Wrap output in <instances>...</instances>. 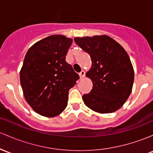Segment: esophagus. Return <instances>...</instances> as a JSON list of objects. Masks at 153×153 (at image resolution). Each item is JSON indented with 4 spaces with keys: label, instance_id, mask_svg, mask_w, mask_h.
I'll return each mask as SVG.
<instances>
[{
    "label": "esophagus",
    "instance_id": "34e87169",
    "mask_svg": "<svg viewBox=\"0 0 153 153\" xmlns=\"http://www.w3.org/2000/svg\"><path fill=\"white\" fill-rule=\"evenodd\" d=\"M85 75V72L83 71V70H82L81 72L79 73V76H80V79H83V77H84Z\"/></svg>",
    "mask_w": 153,
    "mask_h": 153
}]
</instances>
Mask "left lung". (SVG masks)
<instances>
[{
    "label": "left lung",
    "mask_w": 153,
    "mask_h": 153,
    "mask_svg": "<svg viewBox=\"0 0 153 153\" xmlns=\"http://www.w3.org/2000/svg\"><path fill=\"white\" fill-rule=\"evenodd\" d=\"M74 41L92 61L86 75L93 82V88L83 95L85 105L100 113L116 111L128 98L133 86L134 69L128 53L107 36L75 38Z\"/></svg>",
    "instance_id": "1"
}]
</instances>
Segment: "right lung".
Instances as JSON below:
<instances>
[{"mask_svg": "<svg viewBox=\"0 0 153 153\" xmlns=\"http://www.w3.org/2000/svg\"><path fill=\"white\" fill-rule=\"evenodd\" d=\"M72 42L53 35L35 43L25 55L20 83L26 101L43 116H56L65 110L69 90L79 79L65 59Z\"/></svg>", "mask_w": 153, "mask_h": 153, "instance_id": "obj_1", "label": "right lung"}]
</instances>
